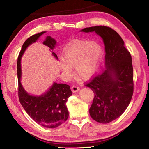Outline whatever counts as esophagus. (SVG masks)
I'll return each instance as SVG.
<instances>
[{
	"instance_id": "obj_1",
	"label": "esophagus",
	"mask_w": 149,
	"mask_h": 149,
	"mask_svg": "<svg viewBox=\"0 0 149 149\" xmlns=\"http://www.w3.org/2000/svg\"><path fill=\"white\" fill-rule=\"evenodd\" d=\"M71 89H72L73 93H76L78 91H79V87H77V86H74H74H72L71 87Z\"/></svg>"
}]
</instances>
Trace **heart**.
<instances>
[{
	"label": "heart",
	"instance_id": "1",
	"mask_svg": "<svg viewBox=\"0 0 149 149\" xmlns=\"http://www.w3.org/2000/svg\"><path fill=\"white\" fill-rule=\"evenodd\" d=\"M102 56L101 45L96 41H77L65 48L64 60L59 68L65 76L71 77L72 68L80 79H87L97 71Z\"/></svg>",
	"mask_w": 149,
	"mask_h": 149
}]
</instances>
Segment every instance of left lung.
I'll use <instances>...</instances> for the list:
<instances>
[{
    "instance_id": "1",
    "label": "left lung",
    "mask_w": 149,
    "mask_h": 149,
    "mask_svg": "<svg viewBox=\"0 0 149 149\" xmlns=\"http://www.w3.org/2000/svg\"><path fill=\"white\" fill-rule=\"evenodd\" d=\"M81 32H95L104 44L106 69L85 85L95 94L89 109L96 122L108 123L117 119L129 106L133 93L132 56L118 33L107 26L84 28Z\"/></svg>"
}]
</instances>
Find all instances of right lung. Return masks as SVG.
Instances as JSON below:
<instances>
[{
  "label": "right lung",
  "mask_w": 149,
  "mask_h": 149,
  "mask_svg": "<svg viewBox=\"0 0 149 149\" xmlns=\"http://www.w3.org/2000/svg\"><path fill=\"white\" fill-rule=\"evenodd\" d=\"M46 31L35 34L27 39L22 45L17 58V70L18 79V96L19 102L27 114L38 124L47 128H56L67 120L69 116L66 102L72 95L68 85L54 82L46 92L39 96L30 95L24 89L21 83V60L27 48L38 40ZM43 45L49 48L55 59L57 55L53 52L56 41L49 35L43 38Z\"/></svg>",
  "instance_id": "1"
}]
</instances>
